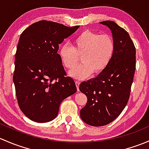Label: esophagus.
Here are the masks:
<instances>
[{"label":"esophagus","mask_w":149,"mask_h":149,"mask_svg":"<svg viewBox=\"0 0 149 149\" xmlns=\"http://www.w3.org/2000/svg\"><path fill=\"white\" fill-rule=\"evenodd\" d=\"M75 83H76V88H77V90L78 91H79V85H80V82L78 81H76Z\"/></svg>","instance_id":"34e87169"}]
</instances>
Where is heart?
<instances>
[{
    "label": "heart",
    "instance_id": "1",
    "mask_svg": "<svg viewBox=\"0 0 149 149\" xmlns=\"http://www.w3.org/2000/svg\"><path fill=\"white\" fill-rule=\"evenodd\" d=\"M115 45L108 34L86 30L73 41V47L64 45L60 48L59 56L65 68L72 69L81 58L82 65L73 69L69 75L76 79H84L92 73L99 75L104 71L113 57Z\"/></svg>",
    "mask_w": 149,
    "mask_h": 149
}]
</instances>
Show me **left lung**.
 <instances>
[{
  "label": "left lung",
  "instance_id": "obj_1",
  "mask_svg": "<svg viewBox=\"0 0 149 149\" xmlns=\"http://www.w3.org/2000/svg\"><path fill=\"white\" fill-rule=\"evenodd\" d=\"M110 29L115 42L113 57L104 71L82 82L79 90L87 97L80 111L84 123L103 126L116 119L127 105L136 70V47L128 33L112 21L100 22Z\"/></svg>",
  "mask_w": 149,
  "mask_h": 149
}]
</instances>
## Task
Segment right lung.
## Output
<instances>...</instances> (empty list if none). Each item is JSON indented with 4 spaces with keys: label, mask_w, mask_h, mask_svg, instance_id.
I'll return each mask as SVG.
<instances>
[{
    "label": "right lung",
    "mask_w": 149,
    "mask_h": 149,
    "mask_svg": "<svg viewBox=\"0 0 149 149\" xmlns=\"http://www.w3.org/2000/svg\"><path fill=\"white\" fill-rule=\"evenodd\" d=\"M79 27L42 20L21 34L13 81L19 108L31 120L55 119L63 100L77 90L73 79L66 75L58 51L64 39Z\"/></svg>",
    "instance_id": "1"
}]
</instances>
